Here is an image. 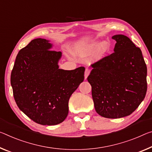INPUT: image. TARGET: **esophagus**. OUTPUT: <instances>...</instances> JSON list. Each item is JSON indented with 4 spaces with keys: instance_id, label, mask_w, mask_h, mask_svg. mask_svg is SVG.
<instances>
[{
    "instance_id": "34e87169",
    "label": "esophagus",
    "mask_w": 152,
    "mask_h": 152,
    "mask_svg": "<svg viewBox=\"0 0 152 152\" xmlns=\"http://www.w3.org/2000/svg\"><path fill=\"white\" fill-rule=\"evenodd\" d=\"M90 72H91L90 69H88V68H86V69H85V79L87 78L88 76L89 75V74H90Z\"/></svg>"
}]
</instances>
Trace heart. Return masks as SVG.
I'll use <instances>...</instances> for the list:
<instances>
[{
  "label": "heart",
  "mask_w": 152,
  "mask_h": 152,
  "mask_svg": "<svg viewBox=\"0 0 152 152\" xmlns=\"http://www.w3.org/2000/svg\"><path fill=\"white\" fill-rule=\"evenodd\" d=\"M97 43L88 45L80 46L76 48L75 50L76 53L81 57H88L93 53L94 50L97 47ZM110 49V44L106 41L101 43L96 49L95 53V58L96 59H100L105 56V55L108 52Z\"/></svg>",
  "instance_id": "b5f03b06"
}]
</instances>
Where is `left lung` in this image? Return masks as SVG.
Instances as JSON below:
<instances>
[{
    "label": "left lung",
    "mask_w": 152,
    "mask_h": 152,
    "mask_svg": "<svg viewBox=\"0 0 152 152\" xmlns=\"http://www.w3.org/2000/svg\"><path fill=\"white\" fill-rule=\"evenodd\" d=\"M114 52L91 65L87 80L96 112L107 118L131 114L145 97L147 66L141 49L126 36L112 37Z\"/></svg>",
    "instance_id": "obj_1"
}]
</instances>
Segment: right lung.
Masks as SVG:
<instances>
[{"mask_svg": "<svg viewBox=\"0 0 152 152\" xmlns=\"http://www.w3.org/2000/svg\"><path fill=\"white\" fill-rule=\"evenodd\" d=\"M51 47L49 40H32L19 51L11 74L18 107L42 125L58 124L66 118L69 97L85 79L84 67L59 69L61 53Z\"/></svg>", "mask_w": 152, "mask_h": 152, "instance_id": "add662e5", "label": "right lung"}]
</instances>
